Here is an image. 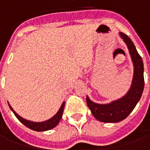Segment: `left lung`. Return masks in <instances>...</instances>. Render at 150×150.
<instances>
[{
    "label": "left lung",
    "instance_id": "left-lung-1",
    "mask_svg": "<svg viewBox=\"0 0 150 150\" xmlns=\"http://www.w3.org/2000/svg\"><path fill=\"white\" fill-rule=\"evenodd\" d=\"M120 36L126 43L132 59L134 71L131 88L129 91L117 100L107 104L94 103L87 96V104L92 115L98 120L104 123H116L125 119L136 107L144 90V64L142 57L134 44L126 34L120 32Z\"/></svg>",
    "mask_w": 150,
    "mask_h": 150
}]
</instances>
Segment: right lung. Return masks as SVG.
Masks as SVG:
<instances>
[{"label":"right lung","mask_w":150,"mask_h":150,"mask_svg":"<svg viewBox=\"0 0 150 150\" xmlns=\"http://www.w3.org/2000/svg\"><path fill=\"white\" fill-rule=\"evenodd\" d=\"M8 106L10 108V109L13 111V112L14 113V115L16 117L18 118L20 122H21L24 125H25L29 129L37 131V132H42V131H46V130H50V129L54 128L55 126L58 125V124L60 121V120L62 118V112H63V109H64V106H65V102H63L61 105V107L59 108V110L58 111V112L56 113L54 116L51 117L50 119L42 121V122H33L30 120H27L22 118L21 116L18 115V113H16L12 107L10 106V104H8Z\"/></svg>","instance_id":"right-lung-1"}]
</instances>
